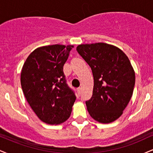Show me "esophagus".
Returning a JSON list of instances; mask_svg holds the SVG:
<instances>
[{"instance_id": "1", "label": "esophagus", "mask_w": 153, "mask_h": 153, "mask_svg": "<svg viewBox=\"0 0 153 153\" xmlns=\"http://www.w3.org/2000/svg\"><path fill=\"white\" fill-rule=\"evenodd\" d=\"M77 93H78V96H80V94H81V88H78L77 89Z\"/></svg>"}]
</instances>
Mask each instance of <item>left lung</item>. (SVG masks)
<instances>
[{
	"instance_id": "obj_1",
	"label": "left lung",
	"mask_w": 153,
	"mask_h": 153,
	"mask_svg": "<svg viewBox=\"0 0 153 153\" xmlns=\"http://www.w3.org/2000/svg\"><path fill=\"white\" fill-rule=\"evenodd\" d=\"M76 50L94 75L93 96L85 102L89 114L102 124L114 122L133 94L135 73L130 61L122 50L109 44H83Z\"/></svg>"
}]
</instances>
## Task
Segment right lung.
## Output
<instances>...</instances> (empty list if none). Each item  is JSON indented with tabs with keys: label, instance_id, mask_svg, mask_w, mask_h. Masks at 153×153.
<instances>
[{
	"label": "right lung",
	"instance_id": "1",
	"mask_svg": "<svg viewBox=\"0 0 153 153\" xmlns=\"http://www.w3.org/2000/svg\"><path fill=\"white\" fill-rule=\"evenodd\" d=\"M74 45H52L36 48L22 67L21 85L38 118L48 124L69 119L76 96L66 83L63 66Z\"/></svg>",
	"mask_w": 153,
	"mask_h": 153
}]
</instances>
